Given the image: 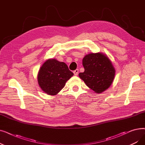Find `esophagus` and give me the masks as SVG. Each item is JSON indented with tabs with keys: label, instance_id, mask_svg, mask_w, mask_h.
<instances>
[{
	"label": "esophagus",
	"instance_id": "esophagus-1",
	"mask_svg": "<svg viewBox=\"0 0 145 145\" xmlns=\"http://www.w3.org/2000/svg\"><path fill=\"white\" fill-rule=\"evenodd\" d=\"M78 73H79V70L78 69H76L75 71H73V73L75 76H76L78 74Z\"/></svg>",
	"mask_w": 145,
	"mask_h": 145
}]
</instances>
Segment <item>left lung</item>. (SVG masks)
I'll use <instances>...</instances> for the list:
<instances>
[{
	"label": "left lung",
	"instance_id": "1",
	"mask_svg": "<svg viewBox=\"0 0 145 145\" xmlns=\"http://www.w3.org/2000/svg\"><path fill=\"white\" fill-rule=\"evenodd\" d=\"M85 71L79 76L87 86L101 93L108 89L115 76V69L110 60L102 53H90L83 59Z\"/></svg>",
	"mask_w": 145,
	"mask_h": 145
}]
</instances>
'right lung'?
I'll return each instance as SVG.
<instances>
[{"mask_svg":"<svg viewBox=\"0 0 145 145\" xmlns=\"http://www.w3.org/2000/svg\"><path fill=\"white\" fill-rule=\"evenodd\" d=\"M64 62L49 59L42 65L37 74V82L43 92L49 95H56L65 86L66 82L73 76Z\"/></svg>","mask_w":145,"mask_h":145,"instance_id":"add662e5","label":"right lung"}]
</instances>
